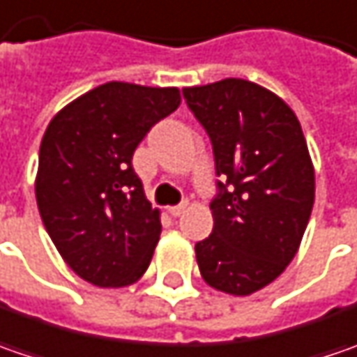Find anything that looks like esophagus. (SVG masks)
<instances>
[{
  "instance_id": "1",
  "label": "esophagus",
  "mask_w": 357,
  "mask_h": 357,
  "mask_svg": "<svg viewBox=\"0 0 357 357\" xmlns=\"http://www.w3.org/2000/svg\"><path fill=\"white\" fill-rule=\"evenodd\" d=\"M185 209H188V202H181L178 206H172V208H169V213H172L174 218H178V215H181Z\"/></svg>"
}]
</instances>
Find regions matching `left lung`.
<instances>
[{
	"mask_svg": "<svg viewBox=\"0 0 357 357\" xmlns=\"http://www.w3.org/2000/svg\"><path fill=\"white\" fill-rule=\"evenodd\" d=\"M183 98L213 148V229L195 243L209 286L250 296L294 259L314 208L316 179L296 114L266 87L227 77Z\"/></svg>",
	"mask_w": 357,
	"mask_h": 357,
	"instance_id": "1",
	"label": "left lung"
}]
</instances>
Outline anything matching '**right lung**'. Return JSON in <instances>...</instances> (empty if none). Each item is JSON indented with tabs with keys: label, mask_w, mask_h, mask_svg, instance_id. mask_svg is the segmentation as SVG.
I'll return each instance as SVG.
<instances>
[{
	"label": "right lung",
	"mask_w": 357,
	"mask_h": 357,
	"mask_svg": "<svg viewBox=\"0 0 357 357\" xmlns=\"http://www.w3.org/2000/svg\"><path fill=\"white\" fill-rule=\"evenodd\" d=\"M179 101L178 87L109 82L66 105L43 133L39 215L66 264L93 286H130L148 270L162 224L132 158Z\"/></svg>",
	"instance_id": "obj_1"
}]
</instances>
